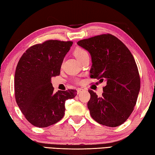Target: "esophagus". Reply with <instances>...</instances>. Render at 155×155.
<instances>
[{
    "label": "esophagus",
    "instance_id": "34e87169",
    "mask_svg": "<svg viewBox=\"0 0 155 155\" xmlns=\"http://www.w3.org/2000/svg\"><path fill=\"white\" fill-rule=\"evenodd\" d=\"M82 91H83V89L78 88V91H77V93H78V94H80L81 93H82Z\"/></svg>",
    "mask_w": 155,
    "mask_h": 155
}]
</instances>
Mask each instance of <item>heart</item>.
Here are the masks:
<instances>
[{"instance_id": "b5f03b06", "label": "heart", "mask_w": 155, "mask_h": 155, "mask_svg": "<svg viewBox=\"0 0 155 155\" xmlns=\"http://www.w3.org/2000/svg\"><path fill=\"white\" fill-rule=\"evenodd\" d=\"M86 54H88L87 51H86L84 49H83L82 48H77L74 51L75 56L77 59L81 58V57H82Z\"/></svg>"}]
</instances>
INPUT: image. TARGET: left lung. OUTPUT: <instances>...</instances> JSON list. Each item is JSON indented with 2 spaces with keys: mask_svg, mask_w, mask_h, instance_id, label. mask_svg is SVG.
Here are the masks:
<instances>
[{
  "mask_svg": "<svg viewBox=\"0 0 155 155\" xmlns=\"http://www.w3.org/2000/svg\"><path fill=\"white\" fill-rule=\"evenodd\" d=\"M78 45L91 54V78L106 82L101 97L89 90L88 108L97 123L120 125L132 113L140 89V78L134 56L127 46L110 34L80 40Z\"/></svg>",
  "mask_w": 155,
  "mask_h": 155,
  "instance_id": "1",
  "label": "left lung"
}]
</instances>
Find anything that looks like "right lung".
<instances>
[{
    "mask_svg": "<svg viewBox=\"0 0 155 155\" xmlns=\"http://www.w3.org/2000/svg\"><path fill=\"white\" fill-rule=\"evenodd\" d=\"M72 41L48 40L29 48L16 67L14 87L18 107L30 123L44 128L63 118L65 101L77 94L75 90L54 93L51 78L58 75Z\"/></svg>",
    "mask_w": 155,
    "mask_h": 155,
    "instance_id": "right-lung-1",
    "label": "right lung"
}]
</instances>
